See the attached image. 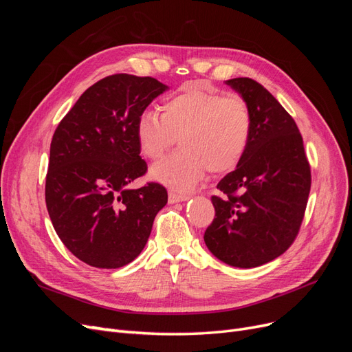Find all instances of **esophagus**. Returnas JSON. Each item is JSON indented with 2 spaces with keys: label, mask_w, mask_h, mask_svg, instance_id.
<instances>
[{
  "label": "esophagus",
  "mask_w": 352,
  "mask_h": 352,
  "mask_svg": "<svg viewBox=\"0 0 352 352\" xmlns=\"http://www.w3.org/2000/svg\"><path fill=\"white\" fill-rule=\"evenodd\" d=\"M186 199H189V195H188V194L175 192V190H170V192H168V202H170V204H175V202L186 201Z\"/></svg>",
  "instance_id": "obj_1"
}]
</instances>
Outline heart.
<instances>
[{
  "label": "heart",
  "mask_w": 352,
  "mask_h": 352,
  "mask_svg": "<svg viewBox=\"0 0 352 352\" xmlns=\"http://www.w3.org/2000/svg\"><path fill=\"white\" fill-rule=\"evenodd\" d=\"M163 114L142 111L135 122L138 148L151 162L179 140L182 150L151 168L157 182L185 190L204 176L235 168L252 136L250 105L238 95L190 87L162 105Z\"/></svg>",
  "instance_id": "obj_1"
}]
</instances>
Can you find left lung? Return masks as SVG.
Segmentation results:
<instances>
[{
  "label": "left lung",
  "mask_w": 352,
  "mask_h": 352,
  "mask_svg": "<svg viewBox=\"0 0 352 352\" xmlns=\"http://www.w3.org/2000/svg\"><path fill=\"white\" fill-rule=\"evenodd\" d=\"M247 101L252 136L242 162L217 184L216 216L204 233L211 254L233 267L251 269L278 258L300 232L311 170L295 120L263 85L226 80Z\"/></svg>",
  "instance_id": "left-lung-1"
}]
</instances>
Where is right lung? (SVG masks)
Wrapping results in <instances>:
<instances>
[{
    "label": "right lung",
    "instance_id": "1",
    "mask_svg": "<svg viewBox=\"0 0 352 352\" xmlns=\"http://www.w3.org/2000/svg\"><path fill=\"white\" fill-rule=\"evenodd\" d=\"M166 89L150 76L111 74L80 95L52 136L48 214L66 248L92 267L119 269L133 261L167 204L163 185L129 186L148 168L135 122Z\"/></svg>",
    "mask_w": 352,
    "mask_h": 352
}]
</instances>
